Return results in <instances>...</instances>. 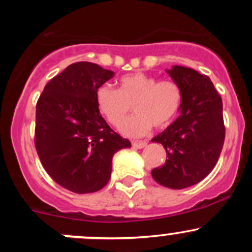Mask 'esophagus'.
<instances>
[{
  "mask_svg": "<svg viewBox=\"0 0 252 252\" xmlns=\"http://www.w3.org/2000/svg\"><path fill=\"white\" fill-rule=\"evenodd\" d=\"M146 145H147L146 141H133L134 149H144Z\"/></svg>",
  "mask_w": 252,
  "mask_h": 252,
  "instance_id": "34e87169",
  "label": "esophagus"
}]
</instances>
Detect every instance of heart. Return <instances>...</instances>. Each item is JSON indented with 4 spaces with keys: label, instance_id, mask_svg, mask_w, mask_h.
Masks as SVG:
<instances>
[{
    "label": "heart",
    "instance_id": "heart-1",
    "mask_svg": "<svg viewBox=\"0 0 252 252\" xmlns=\"http://www.w3.org/2000/svg\"><path fill=\"white\" fill-rule=\"evenodd\" d=\"M118 90L110 84L96 89L98 110L114 126L123 123L131 105L136 114L123 124L121 131L126 136L139 138L151 130L152 126L163 129L173 122L183 101L182 89L173 80H159L142 72L123 75Z\"/></svg>",
    "mask_w": 252,
    "mask_h": 252
}]
</instances>
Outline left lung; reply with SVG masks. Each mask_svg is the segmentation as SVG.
Listing matches in <instances>:
<instances>
[{"label":"left lung","mask_w":252,"mask_h":252,"mask_svg":"<svg viewBox=\"0 0 252 252\" xmlns=\"http://www.w3.org/2000/svg\"><path fill=\"white\" fill-rule=\"evenodd\" d=\"M169 77L182 89L180 114L151 141L163 145L167 159L152 178L169 189L197 184L215 168L225 136L222 98L211 79L191 68L173 65Z\"/></svg>","instance_id":"1"}]
</instances>
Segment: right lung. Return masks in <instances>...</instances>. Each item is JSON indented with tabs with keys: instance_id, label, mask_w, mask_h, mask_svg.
Segmentation results:
<instances>
[{
	"instance_id": "right-lung-1",
	"label": "right lung",
	"mask_w": 252,
	"mask_h": 252,
	"mask_svg": "<svg viewBox=\"0 0 252 252\" xmlns=\"http://www.w3.org/2000/svg\"><path fill=\"white\" fill-rule=\"evenodd\" d=\"M114 72L77 62L51 79L36 105L35 147L57 184L77 194L102 189L117 151L130 147L110 128L96 105V89Z\"/></svg>"
}]
</instances>
